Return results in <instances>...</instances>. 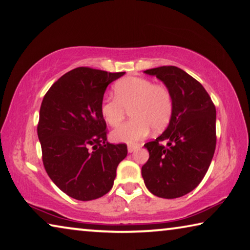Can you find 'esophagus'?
I'll list each match as a JSON object with an SVG mask.
<instances>
[{"label": "esophagus", "instance_id": "obj_1", "mask_svg": "<svg viewBox=\"0 0 250 250\" xmlns=\"http://www.w3.org/2000/svg\"><path fill=\"white\" fill-rule=\"evenodd\" d=\"M138 147H140V145H138V144H133V145H128V146H127V150H128V153H133L135 149H136V148H138Z\"/></svg>", "mask_w": 250, "mask_h": 250}]
</instances>
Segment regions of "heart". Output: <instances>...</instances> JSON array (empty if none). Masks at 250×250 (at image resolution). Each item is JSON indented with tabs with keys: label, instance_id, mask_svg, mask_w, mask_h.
<instances>
[{
	"label": "heart",
	"instance_id": "b5f03b06",
	"mask_svg": "<svg viewBox=\"0 0 250 250\" xmlns=\"http://www.w3.org/2000/svg\"><path fill=\"white\" fill-rule=\"evenodd\" d=\"M114 98L104 100L101 104V115L106 124L120 125L129 108L132 120L112 132L115 142L134 144L146 137L152 127L159 132L166 127L173 114V95L165 85L140 76H126L113 86Z\"/></svg>",
	"mask_w": 250,
	"mask_h": 250
}]
</instances>
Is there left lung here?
<instances>
[{
    "mask_svg": "<svg viewBox=\"0 0 250 250\" xmlns=\"http://www.w3.org/2000/svg\"><path fill=\"white\" fill-rule=\"evenodd\" d=\"M144 73L165 84L173 95L174 108L164 133L144 145L149 158L142 167V176L147 189L157 197H182L199 185L214 156L215 105L203 85L182 68L161 66Z\"/></svg>",
    "mask_w": 250,
    "mask_h": 250,
    "instance_id": "left-lung-1",
    "label": "left lung"
}]
</instances>
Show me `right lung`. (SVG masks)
Returning <instances> with one entry per match:
<instances>
[{
    "label": "right lung",
    "mask_w": 250,
    "mask_h": 250,
    "mask_svg": "<svg viewBox=\"0 0 250 250\" xmlns=\"http://www.w3.org/2000/svg\"><path fill=\"white\" fill-rule=\"evenodd\" d=\"M124 74L77 67L45 94L38 125L43 164L69 197L86 202L107 194L127 155L125 144L107 142L100 110L106 88Z\"/></svg>",
    "instance_id": "1"
}]
</instances>
